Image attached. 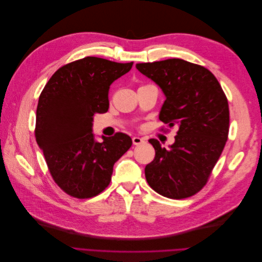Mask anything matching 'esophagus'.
<instances>
[{"mask_svg":"<svg viewBox=\"0 0 262 262\" xmlns=\"http://www.w3.org/2000/svg\"><path fill=\"white\" fill-rule=\"evenodd\" d=\"M132 142L134 145H141L145 142V140L140 138V136H134V138H132Z\"/></svg>","mask_w":262,"mask_h":262,"instance_id":"34e87169","label":"esophagus"}]
</instances>
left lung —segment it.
I'll use <instances>...</instances> for the list:
<instances>
[{
	"label": "left lung",
	"mask_w": 262,
	"mask_h": 262,
	"mask_svg": "<svg viewBox=\"0 0 262 262\" xmlns=\"http://www.w3.org/2000/svg\"><path fill=\"white\" fill-rule=\"evenodd\" d=\"M136 69L165 96L160 120L179 128L167 149L158 140H149L156 157L145 167L146 180L162 196L190 197L204 188L226 144L227 98L208 69L180 58L140 63Z\"/></svg>",
	"instance_id": "obj_1"
}]
</instances>
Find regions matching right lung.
<instances>
[{
    "mask_svg": "<svg viewBox=\"0 0 262 262\" xmlns=\"http://www.w3.org/2000/svg\"><path fill=\"white\" fill-rule=\"evenodd\" d=\"M131 63L87 56L60 67L40 94L35 136L50 173L59 188L77 198L100 194L113 166L132 140L124 133L96 141V113L108 110L110 86L130 71Z\"/></svg>",
    "mask_w": 262,
    "mask_h": 262,
    "instance_id": "add662e5",
    "label": "right lung"
}]
</instances>
